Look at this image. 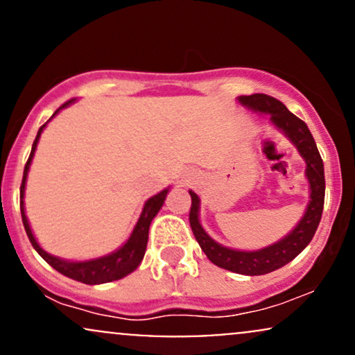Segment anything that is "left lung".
Here are the masks:
<instances>
[{
    "label": "left lung",
    "instance_id": "obj_1",
    "mask_svg": "<svg viewBox=\"0 0 355 355\" xmlns=\"http://www.w3.org/2000/svg\"><path fill=\"white\" fill-rule=\"evenodd\" d=\"M237 100L240 105L252 110V112L259 113V115H267L270 118V123L279 132H282L291 140V144L295 145L297 152L300 153V157L305 162V177H307L309 182V198L311 200L307 203L304 217L299 220L294 229L288 232L285 237L277 240L275 243L259 248V250H235V248L215 242L202 227L200 217H198V214H200V198L191 190H189L191 197L190 227L198 245L205 252L211 263L225 268V270L235 272V274L263 275L294 260L311 243L313 234H315L317 227L320 223L322 210H324V162H322L311 130L307 128V125L300 118L288 112L282 101L272 98L268 95H262V93H255V95L248 96L242 95Z\"/></svg>",
    "mask_w": 355,
    "mask_h": 355
}]
</instances>
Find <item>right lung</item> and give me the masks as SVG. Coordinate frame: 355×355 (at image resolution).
<instances>
[{
	"label": "right lung",
	"mask_w": 355,
	"mask_h": 355,
	"mask_svg": "<svg viewBox=\"0 0 355 355\" xmlns=\"http://www.w3.org/2000/svg\"><path fill=\"white\" fill-rule=\"evenodd\" d=\"M73 101L75 100H70V101H67L64 105H61V107L56 110L55 113H53V116L58 115L60 110L70 107ZM46 123H44L42 128L38 130V135H36L33 146H31L30 158H28L26 165H24L21 190H19V195H21V218H23V225H24V230H26L28 239H30L31 245L35 247V250L43 257V260H46V262L50 263L55 270H58L60 274L70 277V279H73V280H78V282H83L88 285H98V284H107V282H113V280L123 279V277L132 274V272L135 270L138 266H140L141 260H144V255L146 250V242H148L150 223H152L155 215H157L158 211H160L162 207H164L166 193L170 191V187L168 189L162 190L160 193L150 197L148 200L145 202L144 210H141V214H140V218H138L135 229H133L132 234H130L128 240H126V242L120 248H116L115 252H112V254L98 257V259H89V260H64V259H60V257H56V255L48 254V252L43 250V248L40 247V243L36 242L33 232H31L30 222H28L26 214H24V202H23L24 189H26L28 172H30V165H31V162H33L36 145H38L40 137H42Z\"/></svg>",
	"instance_id": "add662e5"
}]
</instances>
